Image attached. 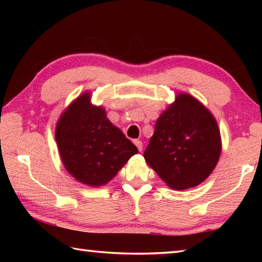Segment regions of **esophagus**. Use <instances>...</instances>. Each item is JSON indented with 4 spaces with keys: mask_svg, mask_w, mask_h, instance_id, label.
Wrapping results in <instances>:
<instances>
[{
    "mask_svg": "<svg viewBox=\"0 0 262 262\" xmlns=\"http://www.w3.org/2000/svg\"><path fill=\"white\" fill-rule=\"evenodd\" d=\"M134 143L137 147V149H139V151H142V149H143V144H142V142L139 141V140H135Z\"/></svg>",
    "mask_w": 262,
    "mask_h": 262,
    "instance_id": "1",
    "label": "esophagus"
}]
</instances>
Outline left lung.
<instances>
[{
  "instance_id": "8db88e82",
  "label": "left lung",
  "mask_w": 262,
  "mask_h": 262,
  "mask_svg": "<svg viewBox=\"0 0 262 262\" xmlns=\"http://www.w3.org/2000/svg\"><path fill=\"white\" fill-rule=\"evenodd\" d=\"M221 151L214 115L195 97L180 92L159 115L143 156L168 187L184 190L211 174Z\"/></svg>"
}]
</instances>
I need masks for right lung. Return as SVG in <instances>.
<instances>
[{
    "label": "right lung",
    "mask_w": 262,
    "mask_h": 262,
    "mask_svg": "<svg viewBox=\"0 0 262 262\" xmlns=\"http://www.w3.org/2000/svg\"><path fill=\"white\" fill-rule=\"evenodd\" d=\"M55 140L62 164L75 179L90 187L112 180L139 150L106 117L101 106L83 92L61 113Z\"/></svg>",
    "instance_id": "add662e5"
}]
</instances>
